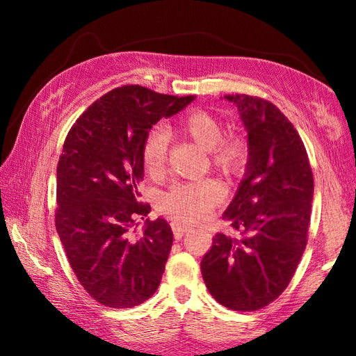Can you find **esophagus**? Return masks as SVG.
I'll use <instances>...</instances> for the list:
<instances>
[{
    "mask_svg": "<svg viewBox=\"0 0 356 356\" xmlns=\"http://www.w3.org/2000/svg\"><path fill=\"white\" fill-rule=\"evenodd\" d=\"M171 228H172V232H174V238H176V240H180L188 231H190L188 226H184L180 223H171Z\"/></svg>",
    "mask_w": 356,
    "mask_h": 356,
    "instance_id": "obj_1",
    "label": "esophagus"
}]
</instances>
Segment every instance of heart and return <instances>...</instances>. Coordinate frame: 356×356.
Instances as JSON below:
<instances>
[{
	"mask_svg": "<svg viewBox=\"0 0 356 356\" xmlns=\"http://www.w3.org/2000/svg\"><path fill=\"white\" fill-rule=\"evenodd\" d=\"M179 130L191 138L200 148L209 151L211 162L228 177H237L245 171L249 149L238 136L223 138V124L207 111L185 113L177 120ZM170 138L163 128H153L142 145L143 168L151 177L162 176L168 154ZM225 199L222 185L214 179L174 184L159 199L162 214L182 223H199L213 213Z\"/></svg>",
	"mask_w": 356,
	"mask_h": 356,
	"instance_id": "obj_1",
	"label": "heart"
}]
</instances>
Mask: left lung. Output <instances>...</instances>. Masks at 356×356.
Here are the masks:
<instances>
[{
	"label": "left lung",
	"instance_id": "8db88e82",
	"mask_svg": "<svg viewBox=\"0 0 356 356\" xmlns=\"http://www.w3.org/2000/svg\"><path fill=\"white\" fill-rule=\"evenodd\" d=\"M248 131L249 159L223 213L237 237L216 234L200 263L209 293L232 311H259L289 284L307 243L314 176L298 131L274 104L226 95Z\"/></svg>",
	"mask_w": 356,
	"mask_h": 356
}]
</instances>
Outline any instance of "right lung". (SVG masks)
I'll list each match as a JSON object with an SVG mask.
<instances>
[{"label": "right lung", "mask_w": 356, "mask_h": 356, "mask_svg": "<svg viewBox=\"0 0 356 356\" xmlns=\"http://www.w3.org/2000/svg\"><path fill=\"white\" fill-rule=\"evenodd\" d=\"M193 101L118 87L90 105L67 134L56 170V231L74 275L104 306H139L161 283L171 226L147 218L140 236L131 231L136 218L151 211L138 188L142 145L154 124Z\"/></svg>", "instance_id": "add662e5"}]
</instances>
